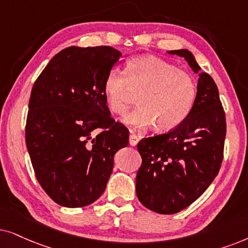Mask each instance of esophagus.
Segmentation results:
<instances>
[{
  "label": "esophagus",
  "instance_id": "34e87169",
  "mask_svg": "<svg viewBox=\"0 0 248 248\" xmlns=\"http://www.w3.org/2000/svg\"><path fill=\"white\" fill-rule=\"evenodd\" d=\"M138 141H140V137H138L136 134L131 133L129 136V144L131 145V146H136V145L138 144Z\"/></svg>",
  "mask_w": 248,
  "mask_h": 248
}]
</instances>
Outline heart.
<instances>
[{"label":"heart","instance_id":"b5f03b06","mask_svg":"<svg viewBox=\"0 0 248 248\" xmlns=\"http://www.w3.org/2000/svg\"><path fill=\"white\" fill-rule=\"evenodd\" d=\"M137 94L138 107L122 121L135 128L153 127L169 131L190 113L197 94L196 81L188 72L155 55H140L126 62L124 75L108 72L103 82L108 107L115 114H124Z\"/></svg>","mask_w":248,"mask_h":248}]
</instances>
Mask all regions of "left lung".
Wrapping results in <instances>:
<instances>
[{
  "mask_svg": "<svg viewBox=\"0 0 248 248\" xmlns=\"http://www.w3.org/2000/svg\"><path fill=\"white\" fill-rule=\"evenodd\" d=\"M168 53L185 58L200 78L195 103L185 121L137 145L141 156L137 197L145 207L160 214L180 212L206 190L220 170L226 138V115L212 77L201 72L188 49Z\"/></svg>",
  "mask_w": 248,
  "mask_h": 248,
  "instance_id": "left-lung-1",
  "label": "left lung"
}]
</instances>
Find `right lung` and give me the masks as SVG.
Returning a JSON list of instances; mask_svg holds the SVG:
<instances>
[{"label":"right lung","mask_w":248,"mask_h":248,"mask_svg":"<svg viewBox=\"0 0 248 248\" xmlns=\"http://www.w3.org/2000/svg\"><path fill=\"white\" fill-rule=\"evenodd\" d=\"M120 58L110 46H70L32 86L26 144L39 185L59 205L94 203L107 187L114 154L129 143V131L110 117L103 93ZM95 129L101 131L93 138Z\"/></svg>","instance_id":"obj_1"}]
</instances>
